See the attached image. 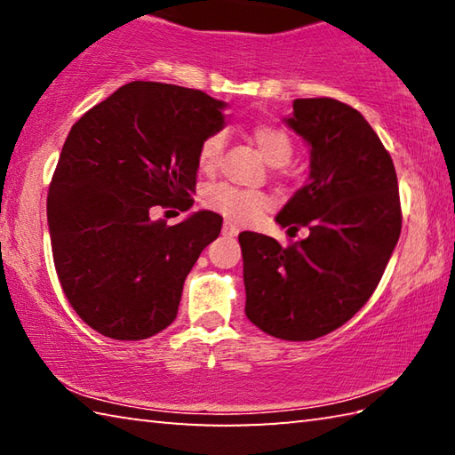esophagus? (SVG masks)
Returning <instances> with one entry per match:
<instances>
[{
  "label": "esophagus",
  "instance_id": "1",
  "mask_svg": "<svg viewBox=\"0 0 455 455\" xmlns=\"http://www.w3.org/2000/svg\"><path fill=\"white\" fill-rule=\"evenodd\" d=\"M222 235H225V236H236L238 235V228L233 225V222H225V225H222Z\"/></svg>",
  "mask_w": 455,
  "mask_h": 455
}]
</instances>
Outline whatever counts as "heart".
Returning <instances> with one entry per match:
<instances>
[{
	"label": "heart",
	"instance_id": "heart-1",
	"mask_svg": "<svg viewBox=\"0 0 455 455\" xmlns=\"http://www.w3.org/2000/svg\"><path fill=\"white\" fill-rule=\"evenodd\" d=\"M252 142L257 144L259 152L263 158L273 166H284L292 156L295 144L292 138L284 132L283 128L273 124H257L251 130ZM225 148V136L214 132L206 136L198 148V168L206 174H212L219 168V160ZM204 203L211 209L225 214L227 219L236 222H251L255 220L260 212L271 209L273 200L260 190H246L230 184H217L206 192Z\"/></svg>",
	"mask_w": 455,
	"mask_h": 455
}]
</instances>
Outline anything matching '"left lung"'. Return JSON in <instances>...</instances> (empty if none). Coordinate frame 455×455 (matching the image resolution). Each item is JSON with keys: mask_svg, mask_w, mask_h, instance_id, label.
<instances>
[{"mask_svg": "<svg viewBox=\"0 0 455 455\" xmlns=\"http://www.w3.org/2000/svg\"><path fill=\"white\" fill-rule=\"evenodd\" d=\"M287 124L311 146V174L275 220L309 236L283 246L238 235L244 313L276 339L313 341L373 295L402 233V204L394 160L355 108L299 98Z\"/></svg>", "mask_w": 455, "mask_h": 455, "instance_id": "1", "label": "left lung"}]
</instances>
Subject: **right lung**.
Masks as SVG:
<instances>
[{"label":"right lung","mask_w":455,"mask_h":455,"mask_svg":"<svg viewBox=\"0 0 455 455\" xmlns=\"http://www.w3.org/2000/svg\"><path fill=\"white\" fill-rule=\"evenodd\" d=\"M225 106L200 90L130 82L68 134L48 190L53 265L74 311L104 337L140 341L176 319L222 217L200 211L172 227L152 217L195 203L198 148L225 126Z\"/></svg>","instance_id":"obj_1"}]
</instances>
